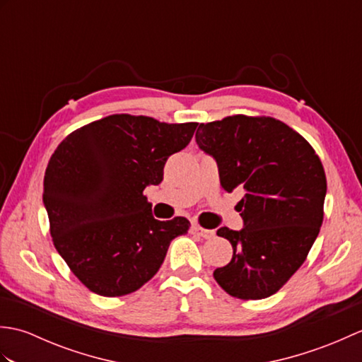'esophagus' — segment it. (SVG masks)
<instances>
[{
	"label": "esophagus",
	"instance_id": "obj_1",
	"mask_svg": "<svg viewBox=\"0 0 362 362\" xmlns=\"http://www.w3.org/2000/svg\"><path fill=\"white\" fill-rule=\"evenodd\" d=\"M191 233L205 238V240H210V238L214 236V230H209V228H204L197 224H193V227H191Z\"/></svg>",
	"mask_w": 362,
	"mask_h": 362
}]
</instances>
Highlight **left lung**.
<instances>
[{
  "label": "left lung",
  "mask_w": 362,
  "mask_h": 362,
  "mask_svg": "<svg viewBox=\"0 0 362 362\" xmlns=\"http://www.w3.org/2000/svg\"><path fill=\"white\" fill-rule=\"evenodd\" d=\"M199 148L216 158L221 187L240 188L244 228L221 227L233 247L230 263L213 272L227 294L259 300L288 283L319 235L327 177L313 146L272 117L232 115L199 126Z\"/></svg>",
  "instance_id": "obj_1"
}]
</instances>
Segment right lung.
Returning a JSON list of instances; mask_svg holds the SVG:
<instances>
[{
    "instance_id": "right-lung-1",
    "label": "right lung",
    "mask_w": 362,
    "mask_h": 362,
    "mask_svg": "<svg viewBox=\"0 0 362 362\" xmlns=\"http://www.w3.org/2000/svg\"><path fill=\"white\" fill-rule=\"evenodd\" d=\"M197 122L109 115L76 129L49 158L43 179L54 247L83 286L104 297L140 289L158 272L189 221H157L143 194L163 180L169 156L187 148Z\"/></svg>"
}]
</instances>
